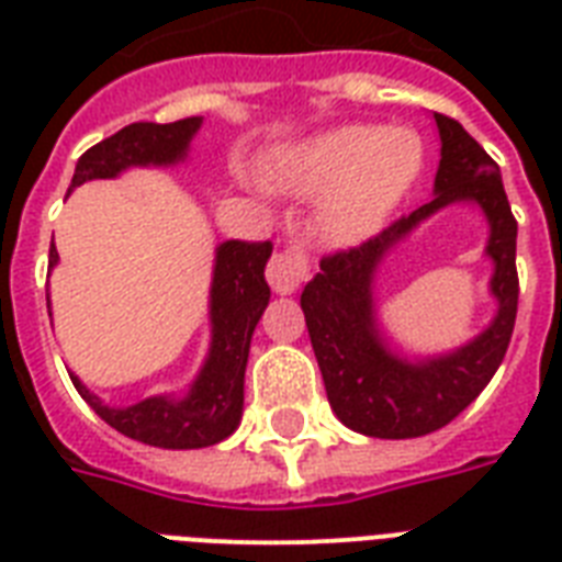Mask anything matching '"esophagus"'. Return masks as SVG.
Listing matches in <instances>:
<instances>
[{
  "label": "esophagus",
  "instance_id": "1",
  "mask_svg": "<svg viewBox=\"0 0 562 562\" xmlns=\"http://www.w3.org/2000/svg\"><path fill=\"white\" fill-rule=\"evenodd\" d=\"M268 282L277 294H291L297 291L308 277V256L300 245H285L271 256L268 262Z\"/></svg>",
  "mask_w": 562,
  "mask_h": 562
}]
</instances>
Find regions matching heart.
<instances>
[{"mask_svg": "<svg viewBox=\"0 0 562 562\" xmlns=\"http://www.w3.org/2000/svg\"><path fill=\"white\" fill-rule=\"evenodd\" d=\"M423 148L402 127L347 125L317 136L294 157L285 187L321 194L317 229L329 241L352 245L373 236L414 187Z\"/></svg>", "mask_w": 562, "mask_h": 562, "instance_id": "obj_1", "label": "heart"}]
</instances>
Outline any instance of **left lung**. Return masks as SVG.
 Segmentation results:
<instances>
[{
	"instance_id": "obj_1",
	"label": "left lung",
	"mask_w": 562,
	"mask_h": 562,
	"mask_svg": "<svg viewBox=\"0 0 562 562\" xmlns=\"http://www.w3.org/2000/svg\"><path fill=\"white\" fill-rule=\"evenodd\" d=\"M440 169L435 198L361 241L321 259V273L300 294L326 396L344 426L368 437L405 440L449 426L479 396L505 359L519 306L516 218L502 175L484 148L454 119L435 113ZM449 202L475 205L491 224L487 252L497 265L491 290L499 300L494 324L461 351L426 362L400 360L378 338L372 273L381 256Z\"/></svg>"
}]
</instances>
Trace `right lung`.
I'll return each mask as SVG.
<instances>
[{
    "label": "right lung",
    "mask_w": 562,
    "mask_h": 562,
    "mask_svg": "<svg viewBox=\"0 0 562 562\" xmlns=\"http://www.w3.org/2000/svg\"><path fill=\"white\" fill-rule=\"evenodd\" d=\"M201 127V116L178 119L169 125L136 122L119 134L101 139L81 154L75 166L72 187L87 180L116 178L131 166H171L187 157L192 136ZM271 241H224L215 250V271L210 289L212 344L192 391L183 400L151 396L127 408L101 405L78 375H69L75 391L108 426L139 443L160 449H203L221 443L238 428L245 405V368L250 338L262 317L271 289L265 282V262L271 256ZM57 265L55 241L48 247V271Z\"/></svg>",
    "instance_id": "right-lung-1"
}]
</instances>
